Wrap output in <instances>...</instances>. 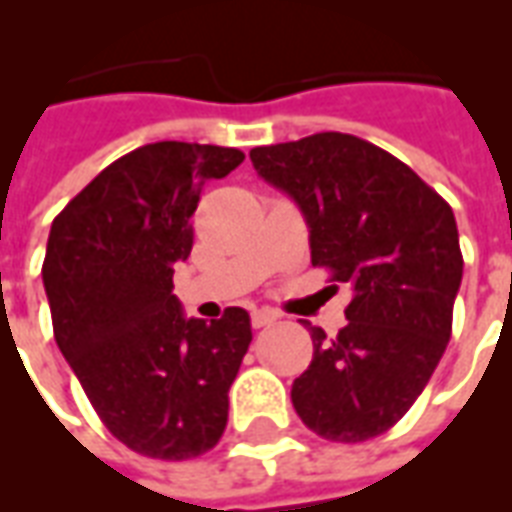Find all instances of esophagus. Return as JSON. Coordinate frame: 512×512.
<instances>
[{
	"label": "esophagus",
	"mask_w": 512,
	"mask_h": 512,
	"mask_svg": "<svg viewBox=\"0 0 512 512\" xmlns=\"http://www.w3.org/2000/svg\"><path fill=\"white\" fill-rule=\"evenodd\" d=\"M280 315L275 313V310H253L251 313V324L256 326V329H261V326H270L278 321Z\"/></svg>",
	"instance_id": "obj_1"
}]
</instances>
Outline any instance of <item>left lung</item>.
<instances>
[{
  "label": "left lung",
  "mask_w": 512,
  "mask_h": 512,
  "mask_svg": "<svg viewBox=\"0 0 512 512\" xmlns=\"http://www.w3.org/2000/svg\"><path fill=\"white\" fill-rule=\"evenodd\" d=\"M251 161L305 215L313 267L353 288L334 340L310 326L313 361L291 386L294 410L334 443L378 437L410 410L451 340L464 270L451 205L353 134L264 145Z\"/></svg>",
  "instance_id": "1"
}]
</instances>
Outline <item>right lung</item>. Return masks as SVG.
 <instances>
[{"label":"right lung","mask_w":512,"mask_h":512,"mask_svg":"<svg viewBox=\"0 0 512 512\" xmlns=\"http://www.w3.org/2000/svg\"><path fill=\"white\" fill-rule=\"evenodd\" d=\"M242 159L221 145H142L102 169L48 234L42 283L59 351L113 437L151 459H194L221 440L253 340L242 307L207 324L172 294L202 186Z\"/></svg>","instance_id":"obj_1"}]
</instances>
